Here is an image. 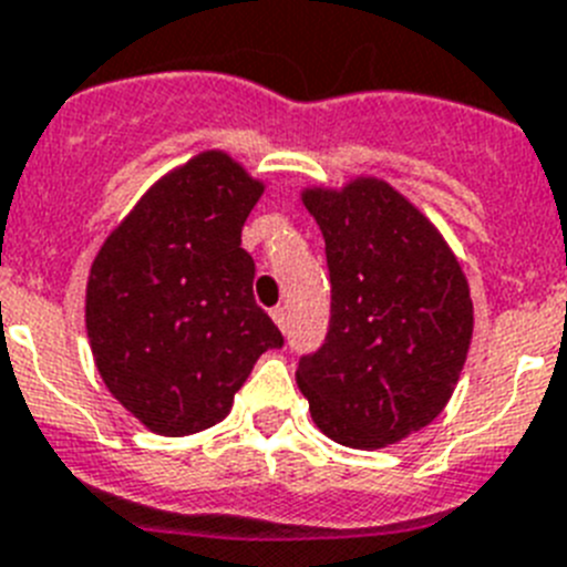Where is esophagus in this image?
Here are the masks:
<instances>
[{"mask_svg":"<svg viewBox=\"0 0 567 567\" xmlns=\"http://www.w3.org/2000/svg\"><path fill=\"white\" fill-rule=\"evenodd\" d=\"M270 317H274V322L279 324V331H288V308H282V305H279V308H274V311H270Z\"/></svg>","mask_w":567,"mask_h":567,"instance_id":"obj_1","label":"esophagus"}]
</instances>
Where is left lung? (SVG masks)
Segmentation results:
<instances>
[{
  "instance_id": "obj_1",
  "label": "left lung",
  "mask_w": 567,
  "mask_h": 567,
  "mask_svg": "<svg viewBox=\"0 0 567 567\" xmlns=\"http://www.w3.org/2000/svg\"><path fill=\"white\" fill-rule=\"evenodd\" d=\"M324 236L331 324L297 382L324 436L385 447L447 405L474 333L467 279L440 230L382 179L302 194Z\"/></svg>"
}]
</instances>
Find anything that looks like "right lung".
I'll list each match as a JSON object with an SVG mask.
<instances>
[{
  "instance_id": "1",
  "label": "right lung",
  "mask_w": 567,
  "mask_h": 567,
  "mask_svg": "<svg viewBox=\"0 0 567 567\" xmlns=\"http://www.w3.org/2000/svg\"><path fill=\"white\" fill-rule=\"evenodd\" d=\"M262 190L228 154L205 151L156 182L93 259V359L107 391L154 433L223 422L256 359L282 348L243 248Z\"/></svg>"
}]
</instances>
